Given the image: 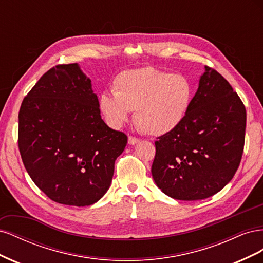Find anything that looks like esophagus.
Returning <instances> with one entry per match:
<instances>
[{
    "label": "esophagus",
    "instance_id": "34e87169",
    "mask_svg": "<svg viewBox=\"0 0 263 263\" xmlns=\"http://www.w3.org/2000/svg\"><path fill=\"white\" fill-rule=\"evenodd\" d=\"M139 141H140L139 138H136V137H134V136H129L128 137V144L129 145H136V144H138Z\"/></svg>",
    "mask_w": 263,
    "mask_h": 263
}]
</instances>
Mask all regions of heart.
Masks as SVG:
<instances>
[{
    "instance_id": "b5f03b06",
    "label": "heart",
    "mask_w": 263,
    "mask_h": 263,
    "mask_svg": "<svg viewBox=\"0 0 263 263\" xmlns=\"http://www.w3.org/2000/svg\"><path fill=\"white\" fill-rule=\"evenodd\" d=\"M193 92V84L185 76L142 67L117 74L113 93L103 92L99 106L115 128L135 110L134 121L138 128L151 136H160L177 129L184 121Z\"/></svg>"
}]
</instances>
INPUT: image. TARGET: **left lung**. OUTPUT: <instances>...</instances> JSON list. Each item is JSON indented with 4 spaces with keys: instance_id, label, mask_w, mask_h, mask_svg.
Instances as JSON below:
<instances>
[{
    "instance_id": "1",
    "label": "left lung",
    "mask_w": 263,
    "mask_h": 263,
    "mask_svg": "<svg viewBox=\"0 0 263 263\" xmlns=\"http://www.w3.org/2000/svg\"><path fill=\"white\" fill-rule=\"evenodd\" d=\"M246 108L226 79L205 67L184 121L158 137L151 174L164 194L208 198L232 180L245 146Z\"/></svg>"
}]
</instances>
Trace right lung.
<instances>
[{
	"mask_svg": "<svg viewBox=\"0 0 263 263\" xmlns=\"http://www.w3.org/2000/svg\"><path fill=\"white\" fill-rule=\"evenodd\" d=\"M127 144L101 117L91 80L78 63L57 65L24 98L18 149L35 184L53 202L86 206L106 193Z\"/></svg>",
	"mask_w": 263,
	"mask_h": 263,
	"instance_id": "add662e5",
	"label": "right lung"
}]
</instances>
